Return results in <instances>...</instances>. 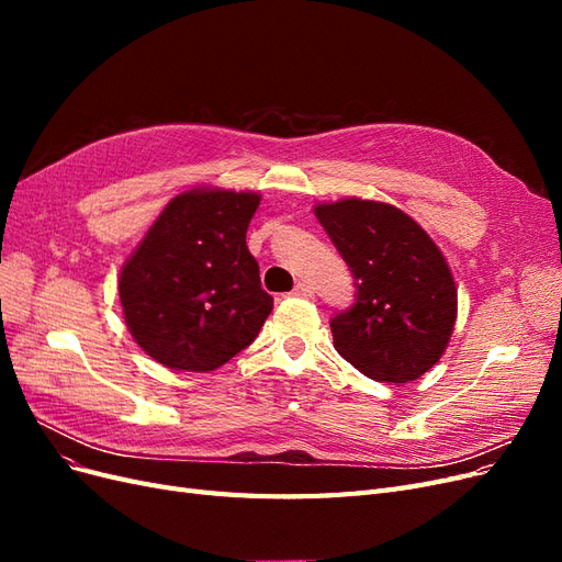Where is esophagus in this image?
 <instances>
[{
    "mask_svg": "<svg viewBox=\"0 0 562 562\" xmlns=\"http://www.w3.org/2000/svg\"><path fill=\"white\" fill-rule=\"evenodd\" d=\"M293 295H297V297H312V295H314V288H312L307 281H300V283L293 288Z\"/></svg>",
    "mask_w": 562,
    "mask_h": 562,
    "instance_id": "esophagus-1",
    "label": "esophagus"
}]
</instances>
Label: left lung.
I'll return each instance as SVG.
<instances>
[{"mask_svg": "<svg viewBox=\"0 0 562 562\" xmlns=\"http://www.w3.org/2000/svg\"><path fill=\"white\" fill-rule=\"evenodd\" d=\"M318 223L351 269L356 300L330 318L337 353L366 378L413 382L443 356L457 288L443 252L411 215L380 201L318 203Z\"/></svg>", "mask_w": 562, "mask_h": 562, "instance_id": "8db88e82", "label": "left lung"}]
</instances>
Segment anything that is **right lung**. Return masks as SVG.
Returning a JSON list of instances; mask_svg holds the SVG:
<instances>
[{"label":"right lung","mask_w":562,"mask_h":562,"mask_svg":"<svg viewBox=\"0 0 562 562\" xmlns=\"http://www.w3.org/2000/svg\"><path fill=\"white\" fill-rule=\"evenodd\" d=\"M258 206L255 192H182L122 267L126 326L161 366L209 372L258 337L274 307L246 246Z\"/></svg>","instance_id":"right-lung-1"}]
</instances>
